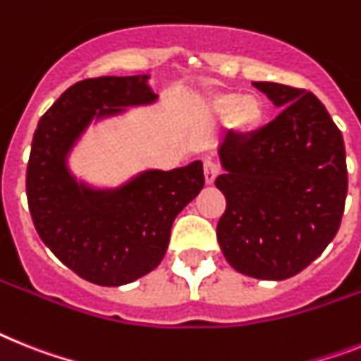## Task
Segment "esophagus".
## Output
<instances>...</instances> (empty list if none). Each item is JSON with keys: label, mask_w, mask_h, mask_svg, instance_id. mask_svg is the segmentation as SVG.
<instances>
[{"label": "esophagus", "mask_w": 361, "mask_h": 361, "mask_svg": "<svg viewBox=\"0 0 361 361\" xmlns=\"http://www.w3.org/2000/svg\"><path fill=\"white\" fill-rule=\"evenodd\" d=\"M220 174V169H218L216 163L213 161H205L204 163V176H205V183L207 185H211V183H214V180H216V176Z\"/></svg>", "instance_id": "obj_1"}]
</instances>
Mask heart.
Listing matches in <instances>:
<instances>
[{
    "mask_svg": "<svg viewBox=\"0 0 361 361\" xmlns=\"http://www.w3.org/2000/svg\"><path fill=\"white\" fill-rule=\"evenodd\" d=\"M213 111L231 119V124L242 132H253L264 119V104L259 97L240 93H220L213 99Z\"/></svg>",
    "mask_w": 361,
    "mask_h": 361,
    "instance_id": "heart-1",
    "label": "heart"
}]
</instances>
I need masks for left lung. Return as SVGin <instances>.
I'll return each instance as SVG.
<instances>
[{
    "instance_id": "obj_1",
    "label": "left lung",
    "mask_w": 361,
    "mask_h": 361,
    "mask_svg": "<svg viewBox=\"0 0 361 361\" xmlns=\"http://www.w3.org/2000/svg\"><path fill=\"white\" fill-rule=\"evenodd\" d=\"M283 108L250 135L235 132L218 148L226 196L216 238L224 257L244 275L293 277L325 251L340 229L347 198L345 143L312 92L253 82Z\"/></svg>"
}]
</instances>
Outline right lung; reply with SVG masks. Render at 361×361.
<instances>
[{
  "mask_svg": "<svg viewBox=\"0 0 361 361\" xmlns=\"http://www.w3.org/2000/svg\"><path fill=\"white\" fill-rule=\"evenodd\" d=\"M148 75L86 78L42 115L27 165V200L44 244L78 277L123 286L165 257L174 218L204 187L202 161L145 171L117 189H93L69 172L68 156L93 119L152 104Z\"/></svg>",
  "mask_w": 361,
  "mask_h": 361,
  "instance_id": "1",
  "label": "right lung"
}]
</instances>
